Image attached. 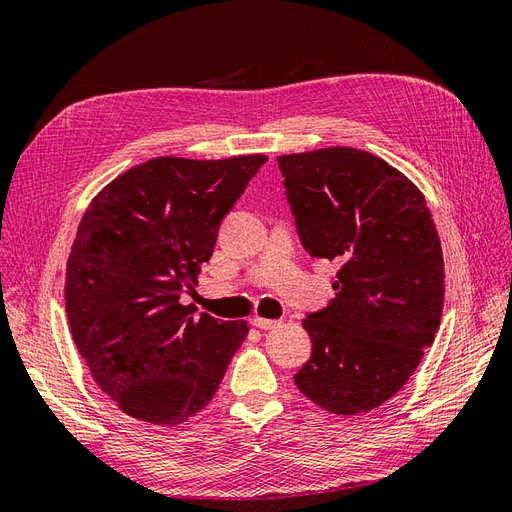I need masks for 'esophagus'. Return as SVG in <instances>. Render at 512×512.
<instances>
[{
    "mask_svg": "<svg viewBox=\"0 0 512 512\" xmlns=\"http://www.w3.org/2000/svg\"><path fill=\"white\" fill-rule=\"evenodd\" d=\"M252 324L262 331H271L275 327H280V320H269V318H260V316H254L252 318Z\"/></svg>",
    "mask_w": 512,
    "mask_h": 512,
    "instance_id": "1",
    "label": "esophagus"
}]
</instances>
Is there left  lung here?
I'll return each instance as SVG.
<instances>
[{
  "label": "left lung",
  "instance_id": "obj_1",
  "mask_svg": "<svg viewBox=\"0 0 512 512\" xmlns=\"http://www.w3.org/2000/svg\"><path fill=\"white\" fill-rule=\"evenodd\" d=\"M309 256L337 260L335 299L303 327L312 356L294 376L322 410L382 406L414 374L440 329L444 260L423 192L361 149L277 158Z\"/></svg>",
  "mask_w": 512,
  "mask_h": 512
}]
</instances>
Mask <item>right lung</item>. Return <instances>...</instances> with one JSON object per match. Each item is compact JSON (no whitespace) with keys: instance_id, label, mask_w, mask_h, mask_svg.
<instances>
[{"instance_id":"add662e5","label":"right lung","mask_w":512,"mask_h":512,"mask_svg":"<svg viewBox=\"0 0 512 512\" xmlns=\"http://www.w3.org/2000/svg\"><path fill=\"white\" fill-rule=\"evenodd\" d=\"M267 156L153 158L91 200L66 267V314L100 389L136 421L175 427L213 399L245 320L194 316L224 215Z\"/></svg>"}]
</instances>
